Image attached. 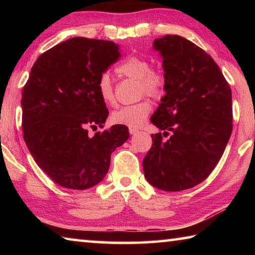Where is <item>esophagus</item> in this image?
<instances>
[{"instance_id": "esophagus-1", "label": "esophagus", "mask_w": 255, "mask_h": 255, "mask_svg": "<svg viewBox=\"0 0 255 255\" xmlns=\"http://www.w3.org/2000/svg\"><path fill=\"white\" fill-rule=\"evenodd\" d=\"M129 132H130V135H135L136 132H138V129L137 128H129Z\"/></svg>"}]
</instances>
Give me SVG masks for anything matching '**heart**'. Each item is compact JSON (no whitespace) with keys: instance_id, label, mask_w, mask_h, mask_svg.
Segmentation results:
<instances>
[{"instance_id":"b5f03b06","label":"heart","mask_w":255,"mask_h":255,"mask_svg":"<svg viewBox=\"0 0 255 255\" xmlns=\"http://www.w3.org/2000/svg\"><path fill=\"white\" fill-rule=\"evenodd\" d=\"M116 72L120 76L129 77L138 81V94L147 96L155 100L162 99L165 94L166 80L162 72L152 70V65L147 59L140 56L131 55L124 59L116 67ZM98 92L101 100L107 105L115 102L114 86L110 76L102 74L98 81ZM152 111V105L148 100L143 99L137 103L124 106L115 110L111 115V122L116 125L137 128L145 122Z\"/></svg>"}]
</instances>
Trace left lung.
I'll return each mask as SVG.
<instances>
[{"instance_id":"obj_1","label":"left lung","mask_w":255,"mask_h":255,"mask_svg":"<svg viewBox=\"0 0 255 255\" xmlns=\"http://www.w3.org/2000/svg\"><path fill=\"white\" fill-rule=\"evenodd\" d=\"M154 48L166 89L150 122L164 132L152 133L144 174L155 188L181 191L208 178L221 159L233 130L232 91L210 55L185 38L166 34Z\"/></svg>"}]
</instances>
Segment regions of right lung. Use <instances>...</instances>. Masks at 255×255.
I'll list each match as a JSON object with an SVG mask.
<instances>
[{"label":"right lung","mask_w":255,"mask_h":255,"mask_svg":"<svg viewBox=\"0 0 255 255\" xmlns=\"http://www.w3.org/2000/svg\"><path fill=\"white\" fill-rule=\"evenodd\" d=\"M120 58L114 41L75 37L54 46L34 62L23 86L22 129L38 166L60 187L85 190L103 180L114 150L128 128H103L109 115L98 81Z\"/></svg>","instance_id":"add662e5"}]
</instances>
